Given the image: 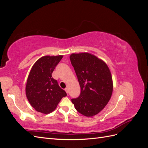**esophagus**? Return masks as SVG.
Returning a JSON list of instances; mask_svg holds the SVG:
<instances>
[{
    "mask_svg": "<svg viewBox=\"0 0 148 148\" xmlns=\"http://www.w3.org/2000/svg\"><path fill=\"white\" fill-rule=\"evenodd\" d=\"M65 91H66L67 95H68V94H69V89H68V88H65Z\"/></svg>",
    "mask_w": 148,
    "mask_h": 148,
    "instance_id": "esophagus-1",
    "label": "esophagus"
}]
</instances>
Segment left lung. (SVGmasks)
<instances>
[{
  "label": "left lung",
  "mask_w": 148,
  "mask_h": 148,
  "mask_svg": "<svg viewBox=\"0 0 148 148\" xmlns=\"http://www.w3.org/2000/svg\"><path fill=\"white\" fill-rule=\"evenodd\" d=\"M70 59L81 88L78 98L71 99L76 110L92 117L104 108L113 91V82L108 66L88 52L72 53Z\"/></svg>",
  "instance_id": "8db88e82"
}]
</instances>
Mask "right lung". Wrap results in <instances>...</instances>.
Instances as JSON below:
<instances>
[{"label":"right lung","instance_id":"obj_1","mask_svg":"<svg viewBox=\"0 0 148 148\" xmlns=\"http://www.w3.org/2000/svg\"><path fill=\"white\" fill-rule=\"evenodd\" d=\"M63 56H46L31 68L26 84V95L31 106L39 112L47 114L54 110L66 92L52 77Z\"/></svg>","mask_w":148,"mask_h":148}]
</instances>
